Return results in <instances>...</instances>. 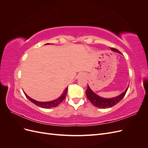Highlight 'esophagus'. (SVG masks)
Segmentation results:
<instances>
[{"instance_id": "34e87169", "label": "esophagus", "mask_w": 148, "mask_h": 148, "mask_svg": "<svg viewBox=\"0 0 148 148\" xmlns=\"http://www.w3.org/2000/svg\"><path fill=\"white\" fill-rule=\"evenodd\" d=\"M84 77V74L83 73H79L77 75V78H82V77Z\"/></svg>"}]
</instances>
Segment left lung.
Instances as JSON below:
<instances>
[{
	"label": "left lung",
	"mask_w": 148,
	"mask_h": 148,
	"mask_svg": "<svg viewBox=\"0 0 148 148\" xmlns=\"http://www.w3.org/2000/svg\"><path fill=\"white\" fill-rule=\"evenodd\" d=\"M110 49L111 50H112L114 52H117L119 53H121V52L119 51H118L117 49L112 47H111ZM128 87L125 89V91L124 92H123L121 95L117 97L112 98H104L100 97L99 96L97 95L96 93L94 92L88 84V88L86 91V94L88 99L91 102V103H92V105L97 107H99V108L105 109L113 107L117 104V103H119L125 96V94H126L128 90Z\"/></svg>",
	"instance_id": "left-lung-1"
}]
</instances>
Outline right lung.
<instances>
[{"instance_id": "1", "label": "right lung", "mask_w": 148, "mask_h": 148, "mask_svg": "<svg viewBox=\"0 0 148 148\" xmlns=\"http://www.w3.org/2000/svg\"><path fill=\"white\" fill-rule=\"evenodd\" d=\"M67 90H68V87H67L65 89L63 94H62V95L59 98H58V99H57L56 100L52 101H49V102H39V101H37L31 99V97H29L28 96H27V95H26L25 92H24V93H25V95L26 96V97H27L31 102H32L33 103H34V104H36L39 107H42V108L47 109V108H52V107H55L57 106L58 105H59L60 103L65 99L66 95L67 93Z\"/></svg>"}]
</instances>
